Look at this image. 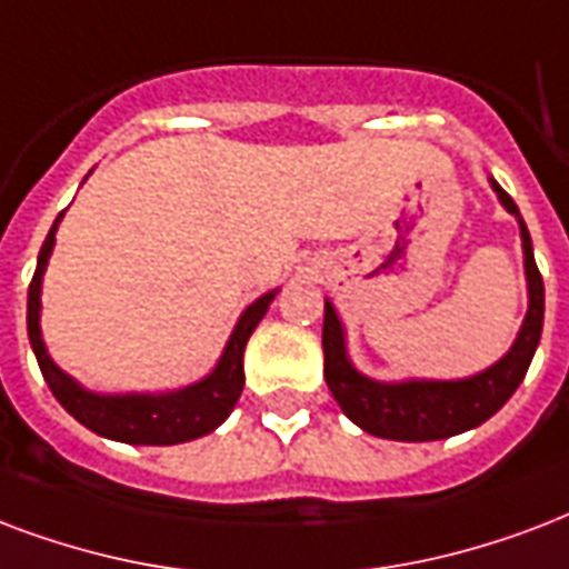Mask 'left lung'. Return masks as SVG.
I'll return each mask as SVG.
<instances>
[{"label": "left lung", "mask_w": 569, "mask_h": 569, "mask_svg": "<svg viewBox=\"0 0 569 569\" xmlns=\"http://www.w3.org/2000/svg\"><path fill=\"white\" fill-rule=\"evenodd\" d=\"M489 184L501 199V206L519 220L528 280L526 322L519 328V337L510 346V352L492 363L489 370L457 381L367 379L349 361L340 316L331 301H325V381L331 388L333 400L340 402L342 415L370 436L393 441L450 439V436H459V432L480 427L483 420L492 418L526 379L540 333H543V277L537 271L535 247H531V236H528L519 208L496 179H489Z\"/></svg>", "instance_id": "left-lung-1"}]
</instances>
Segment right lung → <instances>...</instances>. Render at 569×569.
I'll return each instance as SVG.
<instances>
[{
	"label": "right lung",
	"instance_id": "add662e5",
	"mask_svg": "<svg viewBox=\"0 0 569 569\" xmlns=\"http://www.w3.org/2000/svg\"><path fill=\"white\" fill-rule=\"evenodd\" d=\"M62 214L56 217L53 227L43 238L38 268L29 283V303H26L29 342H32L43 381L50 385L53 397L62 402V409L71 418L80 420L82 427H89L103 439L124 441V445H181V441L208 436L211 429H217L229 418V411L236 409L241 388H244V346L250 333L256 331V325L268 313V303L274 301L277 289L256 298L247 307L217 367L197 385L169 390V393H92L56 367L41 337V280L47 271V259L53 253L56 229H59Z\"/></svg>",
	"mask_w": 569,
	"mask_h": 569
}]
</instances>
